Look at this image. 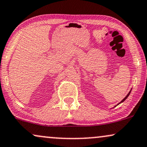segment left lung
Instances as JSON below:
<instances>
[{"instance_id": "obj_1", "label": "left lung", "mask_w": 147, "mask_h": 147, "mask_svg": "<svg viewBox=\"0 0 147 147\" xmlns=\"http://www.w3.org/2000/svg\"><path fill=\"white\" fill-rule=\"evenodd\" d=\"M131 90H130V92H129V93H128V94H127V96H125V98H123V100H121V102H119V104H118V105H119V104H120V103H121V102H124V101H125V100H126V99H127V97H128V96H129V94H130V92H131ZM115 107H116V106H115Z\"/></svg>"}]
</instances>
